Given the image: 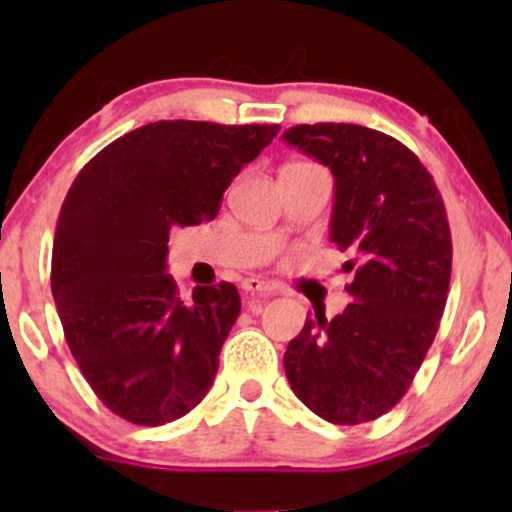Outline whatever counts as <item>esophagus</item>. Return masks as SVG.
<instances>
[{
    "label": "esophagus",
    "mask_w": 512,
    "mask_h": 512,
    "mask_svg": "<svg viewBox=\"0 0 512 512\" xmlns=\"http://www.w3.org/2000/svg\"><path fill=\"white\" fill-rule=\"evenodd\" d=\"M242 289L251 293V296H254V293H261V296H268V293H272V286L268 282H263V279H258V277L242 279Z\"/></svg>",
    "instance_id": "obj_1"
}]
</instances>
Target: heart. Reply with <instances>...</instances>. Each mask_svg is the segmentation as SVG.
<instances>
[{"label":"heart","instance_id":"obj_1","mask_svg":"<svg viewBox=\"0 0 512 512\" xmlns=\"http://www.w3.org/2000/svg\"><path fill=\"white\" fill-rule=\"evenodd\" d=\"M293 165H296V163H293Z\"/></svg>","mask_w":512,"mask_h":512}]
</instances>
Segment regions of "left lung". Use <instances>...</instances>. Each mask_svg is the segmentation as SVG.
<instances>
[{
    "label": "left lung",
    "instance_id": "left-lung-1",
    "mask_svg": "<svg viewBox=\"0 0 512 512\" xmlns=\"http://www.w3.org/2000/svg\"><path fill=\"white\" fill-rule=\"evenodd\" d=\"M289 146L333 172L331 242L347 251L354 300L307 314L284 370L300 401L331 424H361L401 401L443 317L452 272L445 205L408 146L352 123L296 125Z\"/></svg>",
    "mask_w": 512,
    "mask_h": 512
}]
</instances>
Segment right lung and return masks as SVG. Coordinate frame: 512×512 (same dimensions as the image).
Segmentation results:
<instances>
[{"label": "right lung", "instance_id": "1", "mask_svg": "<svg viewBox=\"0 0 512 512\" xmlns=\"http://www.w3.org/2000/svg\"><path fill=\"white\" fill-rule=\"evenodd\" d=\"M277 132L158 121L76 174L55 228L51 291L83 377L118 417L160 426L207 396L240 293L195 286L184 303L167 275L170 230L214 219L230 181Z\"/></svg>", "mask_w": 512, "mask_h": 512}]
</instances>
